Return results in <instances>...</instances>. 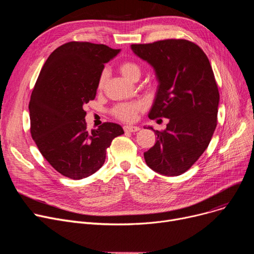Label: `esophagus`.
<instances>
[{
	"label": "esophagus",
	"instance_id": "esophagus-1",
	"mask_svg": "<svg viewBox=\"0 0 254 254\" xmlns=\"http://www.w3.org/2000/svg\"><path fill=\"white\" fill-rule=\"evenodd\" d=\"M140 129L139 127H135V126H125L124 127V130L125 131H128V132H135V131H138Z\"/></svg>",
	"mask_w": 254,
	"mask_h": 254
}]
</instances>
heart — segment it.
I'll list each match as a JSON object with an SVG mask.
<instances>
[{"instance_id":"b5f03b06","label":"heart","mask_w":254,"mask_h":254,"mask_svg":"<svg viewBox=\"0 0 254 254\" xmlns=\"http://www.w3.org/2000/svg\"><path fill=\"white\" fill-rule=\"evenodd\" d=\"M119 71L127 79L132 80L140 78L141 76V68L140 65L134 62L126 61L119 64ZM107 79V72L106 70H103L99 76L98 79V88H102L105 85ZM144 110V105L140 102L136 103H123L115 106L112 113L113 115L122 122L125 123H132L138 118V115L140 112Z\"/></svg>"}]
</instances>
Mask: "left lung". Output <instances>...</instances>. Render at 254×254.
I'll return each mask as SVG.
<instances>
[{"label":"left lung","instance_id":"8db88e82","mask_svg":"<svg viewBox=\"0 0 254 254\" xmlns=\"http://www.w3.org/2000/svg\"><path fill=\"white\" fill-rule=\"evenodd\" d=\"M130 47L158 79L149 118L170 120L165 130H154L157 140L144 152L145 162L159 174L181 175L207 149L217 126L219 91L212 66L201 47L185 39Z\"/></svg>","mask_w":254,"mask_h":254}]
</instances>
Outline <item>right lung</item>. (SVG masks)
I'll return each instance as SVG.
<instances>
[{
	"label": "right lung",
	"instance_id": "add662e5",
	"mask_svg": "<svg viewBox=\"0 0 254 254\" xmlns=\"http://www.w3.org/2000/svg\"><path fill=\"white\" fill-rule=\"evenodd\" d=\"M118 52L104 44L72 41L53 51L40 71L29 104L31 135L63 176L79 180L93 174L104 165L112 140L124 134L113 123L88 131L83 109L96 98L104 64Z\"/></svg>",
	"mask_w": 254,
	"mask_h": 254
}]
</instances>
